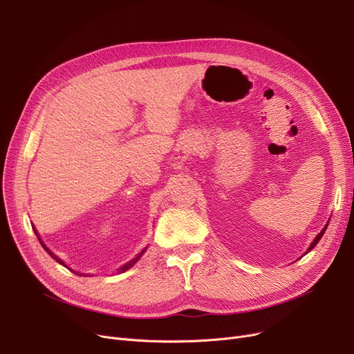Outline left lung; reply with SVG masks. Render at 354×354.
<instances>
[{"label":"left lung","mask_w":354,"mask_h":354,"mask_svg":"<svg viewBox=\"0 0 354 354\" xmlns=\"http://www.w3.org/2000/svg\"><path fill=\"white\" fill-rule=\"evenodd\" d=\"M327 225H328V224H326V227H324V228H323V231H322V232H320V234H319V235H317V236H315V239H314V241H313V243H311V245H310V248H308V250H307V252H310V251H311V250H313V248H314V247H315V245H317V244H319V241H320V238H322V236H323V234H324V231H326V230H327Z\"/></svg>","instance_id":"8db88e82"}]
</instances>
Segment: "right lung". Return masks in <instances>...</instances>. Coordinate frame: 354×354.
<instances>
[{
    "label": "right lung",
    "instance_id": "right-lung-1",
    "mask_svg": "<svg viewBox=\"0 0 354 354\" xmlns=\"http://www.w3.org/2000/svg\"><path fill=\"white\" fill-rule=\"evenodd\" d=\"M32 230H34V232H35V235H37V238H39V241H40V244H41V247H43V248H44V250H46V251H47V252H48V254H50V257H53V258H54V259H55V261H59V263H60V264H62V266H64V263H63V261H62V259H60V258H57V257H55V254H53V252H51V251H50V250H48V248H47V247H46V245H44V243H43V241H41V239H40V236H39V234H37V231H35V228H32ZM145 250H146V248H145ZM145 250H143V251H142V252H140V254H139V255H138V257H136V258H133V259H132V261H129V263H127V264H124V266H123V267H122V268H119V272H124V271H126V270H129V268H130V267H133V266H135V264H136V261H138V259H139V258H140V257H142V254H143V252H145ZM73 272H74V271H73Z\"/></svg>",
    "mask_w": 354,
    "mask_h": 354
}]
</instances>
